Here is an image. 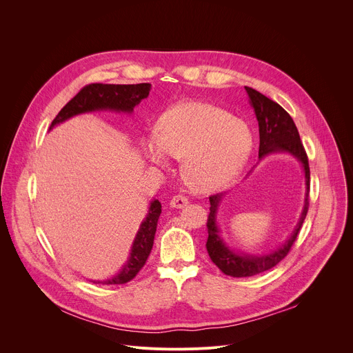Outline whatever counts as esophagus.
Masks as SVG:
<instances>
[{"label":"esophagus","mask_w":353,"mask_h":353,"mask_svg":"<svg viewBox=\"0 0 353 353\" xmlns=\"http://www.w3.org/2000/svg\"><path fill=\"white\" fill-rule=\"evenodd\" d=\"M188 204V198L184 195H174L170 199V207L172 208H183Z\"/></svg>","instance_id":"obj_1"}]
</instances>
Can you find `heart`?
<instances>
[{
    "mask_svg": "<svg viewBox=\"0 0 353 353\" xmlns=\"http://www.w3.org/2000/svg\"><path fill=\"white\" fill-rule=\"evenodd\" d=\"M142 152L157 166L169 157L183 159L190 188L211 192L229 184L244 168L253 148L248 127L223 109L207 102H185L168 110L158 134L142 138Z\"/></svg>",
    "mask_w": 353,
    "mask_h": 353,
    "instance_id": "obj_1",
    "label": "heart"
}]
</instances>
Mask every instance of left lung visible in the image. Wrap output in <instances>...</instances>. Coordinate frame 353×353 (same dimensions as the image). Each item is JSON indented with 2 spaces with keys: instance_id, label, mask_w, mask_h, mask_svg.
<instances>
[{
  "instance_id": "1",
  "label": "left lung",
  "mask_w": 353,
  "mask_h": 353,
  "mask_svg": "<svg viewBox=\"0 0 353 353\" xmlns=\"http://www.w3.org/2000/svg\"><path fill=\"white\" fill-rule=\"evenodd\" d=\"M248 97L250 105L254 109L257 121H259V131H260V149H259V158L263 159L270 154L286 152L294 157L301 166H303L305 179H306V196H305V207L301 211L299 223L296 225L294 230L292 232L290 237L282 244L279 248L265 256H250V254H239L230 250L225 241L219 236V228L216 223V214L222 198L225 192H219L210 196V215L207 221L208 228V240H207V250L212 263L226 275L233 278H244V276H253L261 272H265L275 267L279 261H282L290 251L293 243L297 239V234L303 225L307 210H309V188H310V168L309 159L306 155V150L303 143L300 141L299 131L289 116V113L281 108L274 100L268 99L263 93L257 92L253 88L244 86Z\"/></svg>"
}]
</instances>
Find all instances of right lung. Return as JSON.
I'll return each instance as SVG.
<instances>
[{
	"label": "right lung",
	"mask_w": 353,
	"mask_h": 353,
	"mask_svg": "<svg viewBox=\"0 0 353 353\" xmlns=\"http://www.w3.org/2000/svg\"><path fill=\"white\" fill-rule=\"evenodd\" d=\"M150 90V83H137V85H113V83H89L83 86L70 102L60 110V113L53 120L50 130L54 125L82 113L110 110L132 113L134 108L139 105L142 99L148 97ZM162 212V205L158 199L150 203L146 218L139 226V230L134 239L130 259L123 267V270L105 281H93V283L103 285H121L127 283L135 278V275L145 265L150 250L154 245V239L157 233L158 219Z\"/></svg>",
	"instance_id": "add662e5"
}]
</instances>
